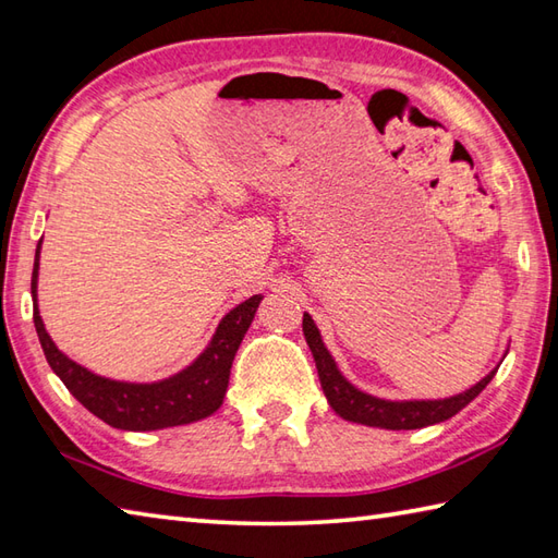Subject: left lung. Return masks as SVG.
I'll list each match as a JSON object with an SVG mask.
<instances>
[{
    "instance_id": "obj_1",
    "label": "left lung",
    "mask_w": 558,
    "mask_h": 558,
    "mask_svg": "<svg viewBox=\"0 0 558 558\" xmlns=\"http://www.w3.org/2000/svg\"><path fill=\"white\" fill-rule=\"evenodd\" d=\"M303 335L305 342H308L317 375H320L323 392L327 397L329 407L335 412L347 418V422L354 424H366V426H378V428H390V430H409V428H424L430 424H440L446 418L454 416L460 409L468 407L476 395H480L498 368L482 378L470 390H464L454 397H446V400H409V402H390L380 400V397H373L354 388L342 373H339L332 354L325 349L323 337L317 332L313 317L305 313L303 315Z\"/></svg>"
}]
</instances>
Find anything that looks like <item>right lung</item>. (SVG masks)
<instances>
[{
	"label": "right lung",
	"instance_id": "1",
	"mask_svg": "<svg viewBox=\"0 0 558 558\" xmlns=\"http://www.w3.org/2000/svg\"><path fill=\"white\" fill-rule=\"evenodd\" d=\"M43 243V241H40ZM33 263L31 293H33V323L40 339L50 368L60 375L78 402L90 414L104 418L112 428L122 430H156L180 424H192L199 418L214 414L221 407L226 388H229V375L235 359V351L241 347L250 323L257 313V305L263 295L243 301L241 305L223 317L216 327V335L209 347L202 351L197 361L158 383H120L78 366L76 361L66 359L54 347L50 335L45 332L43 317L38 311V255Z\"/></svg>",
	"mask_w": 558,
	"mask_h": 558
}]
</instances>
